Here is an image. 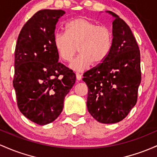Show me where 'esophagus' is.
<instances>
[{
    "label": "esophagus",
    "mask_w": 157,
    "mask_h": 157,
    "mask_svg": "<svg viewBox=\"0 0 157 157\" xmlns=\"http://www.w3.org/2000/svg\"><path fill=\"white\" fill-rule=\"evenodd\" d=\"M75 75H76V78H77V80L80 81L81 79H82V75H81V74L79 73H75Z\"/></svg>",
    "instance_id": "obj_1"
}]
</instances>
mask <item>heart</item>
Here are the masks:
<instances>
[{
  "mask_svg": "<svg viewBox=\"0 0 157 157\" xmlns=\"http://www.w3.org/2000/svg\"><path fill=\"white\" fill-rule=\"evenodd\" d=\"M66 32H57L53 37L58 55L65 61L73 59L77 52L80 54L70 63L71 69L83 71L93 62L98 64L107 59L111 51L113 33L107 26L86 17H78L69 21Z\"/></svg>",
  "mask_w": 157,
  "mask_h": 157,
  "instance_id": "obj_1",
  "label": "heart"
}]
</instances>
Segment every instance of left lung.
<instances>
[{
    "label": "left lung",
    "mask_w": 157,
    "mask_h": 157,
    "mask_svg": "<svg viewBox=\"0 0 157 157\" xmlns=\"http://www.w3.org/2000/svg\"><path fill=\"white\" fill-rule=\"evenodd\" d=\"M113 21L111 51L103 62L84 73L88 87L87 107L103 124L124 119L137 101L141 83L140 51L129 26L117 14L107 11Z\"/></svg>",
    "instance_id": "left-lung-1"
}]
</instances>
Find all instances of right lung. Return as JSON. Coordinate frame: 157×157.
Returning <instances> with one entry per match:
<instances>
[{"mask_svg":"<svg viewBox=\"0 0 157 157\" xmlns=\"http://www.w3.org/2000/svg\"><path fill=\"white\" fill-rule=\"evenodd\" d=\"M61 10H42L24 24L15 51L13 87L17 107L29 120L44 125L62 112L75 74L59 62L53 37Z\"/></svg>","mask_w":157,"mask_h":157,"instance_id":"right-lung-1","label":"right lung"}]
</instances>
